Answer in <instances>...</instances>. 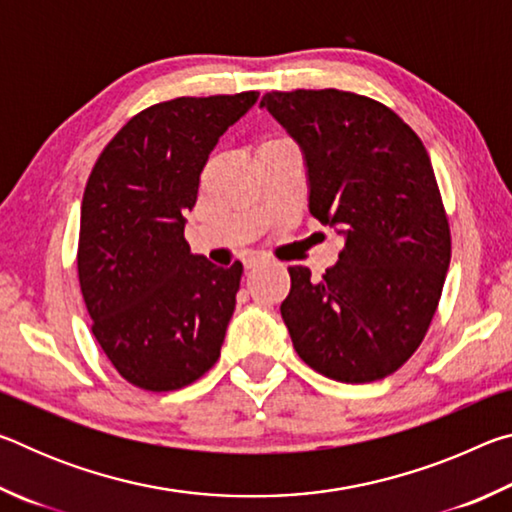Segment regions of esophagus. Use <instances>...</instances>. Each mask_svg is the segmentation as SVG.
<instances>
[{
	"mask_svg": "<svg viewBox=\"0 0 512 512\" xmlns=\"http://www.w3.org/2000/svg\"><path fill=\"white\" fill-rule=\"evenodd\" d=\"M262 262H266V257H259V255H253V257H248L246 262H244V266H246V271H250V268H255V266H259Z\"/></svg>",
	"mask_w": 512,
	"mask_h": 512,
	"instance_id": "34e87169",
	"label": "esophagus"
}]
</instances>
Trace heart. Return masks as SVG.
<instances>
[{
  "instance_id": "b5f03b06",
  "label": "heart",
  "mask_w": 512,
  "mask_h": 512,
  "mask_svg": "<svg viewBox=\"0 0 512 512\" xmlns=\"http://www.w3.org/2000/svg\"><path fill=\"white\" fill-rule=\"evenodd\" d=\"M280 140H282V137H280Z\"/></svg>"
}]
</instances>
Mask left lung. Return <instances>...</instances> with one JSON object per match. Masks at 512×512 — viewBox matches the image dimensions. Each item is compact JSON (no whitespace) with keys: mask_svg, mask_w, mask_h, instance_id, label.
Segmentation results:
<instances>
[{"mask_svg":"<svg viewBox=\"0 0 512 512\" xmlns=\"http://www.w3.org/2000/svg\"><path fill=\"white\" fill-rule=\"evenodd\" d=\"M262 106L302 146L309 212L345 237L323 280L289 266L280 311L293 348L345 384L393 375L420 348L452 259L429 153L400 115L363 94L266 92Z\"/></svg>","mask_w":512,"mask_h":512,"instance_id":"left-lung-1","label":"left lung"}]
</instances>
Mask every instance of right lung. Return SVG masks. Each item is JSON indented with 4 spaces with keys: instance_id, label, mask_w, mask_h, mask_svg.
I'll use <instances>...</instances> for the list:
<instances>
[{
    "instance_id": "1",
    "label": "right lung",
    "mask_w": 512,
    "mask_h": 512,
    "mask_svg": "<svg viewBox=\"0 0 512 512\" xmlns=\"http://www.w3.org/2000/svg\"><path fill=\"white\" fill-rule=\"evenodd\" d=\"M259 92L178 97L128 121L94 162L81 205V293L92 334L142 391L194 384L221 357L244 266L189 253L185 214L207 155Z\"/></svg>"
}]
</instances>
